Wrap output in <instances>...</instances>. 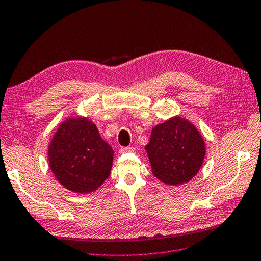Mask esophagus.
<instances>
[{
	"label": "esophagus",
	"mask_w": 261,
	"mask_h": 261,
	"mask_svg": "<svg viewBox=\"0 0 261 261\" xmlns=\"http://www.w3.org/2000/svg\"><path fill=\"white\" fill-rule=\"evenodd\" d=\"M134 150H135L134 147H121L120 153L124 154V153H127V151H134Z\"/></svg>",
	"instance_id": "obj_1"
}]
</instances>
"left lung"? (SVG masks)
<instances>
[{"instance_id": "obj_1", "label": "left lung", "mask_w": 261, "mask_h": 261, "mask_svg": "<svg viewBox=\"0 0 261 261\" xmlns=\"http://www.w3.org/2000/svg\"><path fill=\"white\" fill-rule=\"evenodd\" d=\"M145 148L154 176L173 186L195 177L205 156L201 134L195 125L180 116L154 126Z\"/></svg>"}]
</instances>
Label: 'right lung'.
Wrapping results in <instances>:
<instances>
[{
    "label": "right lung",
    "mask_w": 261,
    "mask_h": 261,
    "mask_svg": "<svg viewBox=\"0 0 261 261\" xmlns=\"http://www.w3.org/2000/svg\"><path fill=\"white\" fill-rule=\"evenodd\" d=\"M48 155L56 179L69 191L87 194L110 177L114 151L102 140L94 123L77 116L59 125Z\"/></svg>",
    "instance_id": "obj_1"
}]
</instances>
